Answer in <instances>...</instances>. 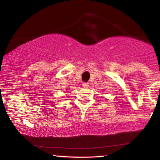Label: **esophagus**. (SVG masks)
<instances>
[{
    "mask_svg": "<svg viewBox=\"0 0 160 160\" xmlns=\"http://www.w3.org/2000/svg\"><path fill=\"white\" fill-rule=\"evenodd\" d=\"M82 86H83L84 88H88L89 84L87 83V82H83V83H82Z\"/></svg>",
    "mask_w": 160,
    "mask_h": 160,
    "instance_id": "34e87169",
    "label": "esophagus"
}]
</instances>
